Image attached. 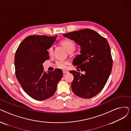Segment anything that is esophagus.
<instances>
[{
	"label": "esophagus",
	"instance_id": "1",
	"mask_svg": "<svg viewBox=\"0 0 131 131\" xmlns=\"http://www.w3.org/2000/svg\"><path fill=\"white\" fill-rule=\"evenodd\" d=\"M63 74H67V73H68V71H63Z\"/></svg>",
	"mask_w": 131,
	"mask_h": 131
}]
</instances>
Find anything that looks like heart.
I'll list each match as a JSON object with an SVG mask.
<instances>
[{"label":"heart","instance_id":"1","mask_svg":"<svg viewBox=\"0 0 131 131\" xmlns=\"http://www.w3.org/2000/svg\"><path fill=\"white\" fill-rule=\"evenodd\" d=\"M61 43L68 52H72L74 51L75 49V44L71 40H64L61 41ZM53 48L51 47L49 49V53L50 54H52L53 53ZM68 64V61L64 60H60L57 62V65L59 67L62 68V69H65V68H66V65Z\"/></svg>","mask_w":131,"mask_h":131}]
</instances>
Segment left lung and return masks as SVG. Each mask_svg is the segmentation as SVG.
I'll use <instances>...</instances> for the list:
<instances>
[{"label":"left lung","instance_id":"1","mask_svg":"<svg viewBox=\"0 0 131 131\" xmlns=\"http://www.w3.org/2000/svg\"><path fill=\"white\" fill-rule=\"evenodd\" d=\"M81 47L80 54L73 64L84 74L71 71L74 80L71 84L73 93L82 98H91L104 88L113 67L111 48L107 40L91 29H84L63 34Z\"/></svg>","mask_w":131,"mask_h":131}]
</instances>
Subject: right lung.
Returning a JSON list of instances; mask_svg holds the SVG:
<instances>
[{
	"instance_id": "add662e5",
	"label": "right lung",
	"mask_w": 131,
	"mask_h": 131,
	"mask_svg": "<svg viewBox=\"0 0 131 131\" xmlns=\"http://www.w3.org/2000/svg\"><path fill=\"white\" fill-rule=\"evenodd\" d=\"M57 36H30L19 45L15 55L16 78L23 90L33 99L44 100L52 97L63 77L61 70L46 73L43 63L49 59L47 50Z\"/></svg>"
}]
</instances>
